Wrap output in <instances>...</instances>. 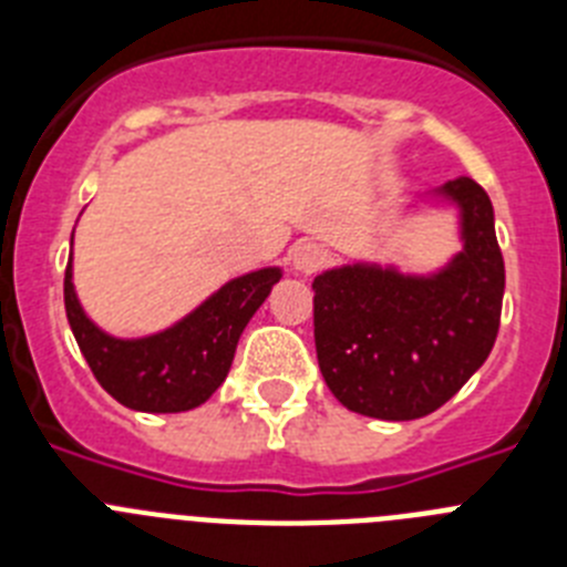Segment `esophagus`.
<instances>
[{
	"label": "esophagus",
	"instance_id": "34e87169",
	"mask_svg": "<svg viewBox=\"0 0 567 567\" xmlns=\"http://www.w3.org/2000/svg\"><path fill=\"white\" fill-rule=\"evenodd\" d=\"M327 249L320 247V244H315V240H300V244L292 247V267L303 275L318 272V269L327 264Z\"/></svg>",
	"mask_w": 567,
	"mask_h": 567
}]
</instances>
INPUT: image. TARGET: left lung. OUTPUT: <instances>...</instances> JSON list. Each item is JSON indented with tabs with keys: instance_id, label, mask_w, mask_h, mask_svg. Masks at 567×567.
Instances as JSON below:
<instances>
[{
	"instance_id": "8db88e82",
	"label": "left lung",
	"mask_w": 567,
	"mask_h": 567,
	"mask_svg": "<svg viewBox=\"0 0 567 567\" xmlns=\"http://www.w3.org/2000/svg\"><path fill=\"white\" fill-rule=\"evenodd\" d=\"M432 195L460 213L463 249L443 269L346 264L312 284L320 372L349 412L378 420L437 412L497 340L505 264L488 193L460 175Z\"/></svg>"
}]
</instances>
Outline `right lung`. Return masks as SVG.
I'll list each match as a JSON object with an SVG mask.
<instances>
[{
    "instance_id": "1",
    "label": "right lung",
    "mask_w": 567,
    "mask_h": 567,
    "mask_svg": "<svg viewBox=\"0 0 567 567\" xmlns=\"http://www.w3.org/2000/svg\"><path fill=\"white\" fill-rule=\"evenodd\" d=\"M280 280L278 267L227 280L202 307L164 332L113 338L84 315L73 289V258L64 269L70 329L104 392L133 412L175 414L207 403L227 380L240 332Z\"/></svg>"
}]
</instances>
